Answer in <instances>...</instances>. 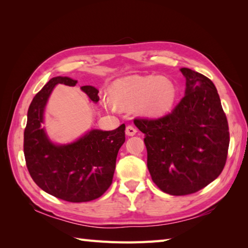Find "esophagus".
I'll return each instance as SVG.
<instances>
[{"label": "esophagus", "mask_w": 248, "mask_h": 248, "mask_svg": "<svg viewBox=\"0 0 248 248\" xmlns=\"http://www.w3.org/2000/svg\"><path fill=\"white\" fill-rule=\"evenodd\" d=\"M136 132H138V130H136L133 125H128V127L125 128V134L128 136H133L136 134Z\"/></svg>", "instance_id": "1"}]
</instances>
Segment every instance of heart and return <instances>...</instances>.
Returning a JSON list of instances; mask_svg holds the SVG:
<instances>
[{"mask_svg": "<svg viewBox=\"0 0 248 248\" xmlns=\"http://www.w3.org/2000/svg\"><path fill=\"white\" fill-rule=\"evenodd\" d=\"M112 99H104L109 109L129 108L138 105L147 116H160L170 110L176 100V87L166 78L156 76H130L116 81L110 87Z\"/></svg>", "mask_w": 248, "mask_h": 248, "instance_id": "obj_1", "label": "heart"}]
</instances>
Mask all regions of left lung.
Instances as JSON below:
<instances>
[{
  "instance_id": "left-lung-1",
  "label": "left lung",
  "mask_w": 248,
  "mask_h": 248,
  "mask_svg": "<svg viewBox=\"0 0 248 248\" xmlns=\"http://www.w3.org/2000/svg\"><path fill=\"white\" fill-rule=\"evenodd\" d=\"M186 96L159 118H134L145 134L147 166L156 186L173 196L196 193L215 180L227 161L229 128L213 82L188 68Z\"/></svg>"
}]
</instances>
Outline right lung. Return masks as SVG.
I'll return each instance as SVG.
<instances>
[{"label":"right lung","mask_w":248,"mask_h":248,"mask_svg":"<svg viewBox=\"0 0 248 248\" xmlns=\"http://www.w3.org/2000/svg\"><path fill=\"white\" fill-rule=\"evenodd\" d=\"M77 83L56 77L36 93L28 110L23 150L30 175L41 189L65 202H85L102 196L112 184L116 157L125 140V125L113 131L92 130L69 145L52 144L41 128L46 103L56 84ZM81 88L92 101H99L97 88Z\"/></svg>","instance_id":"right-lung-1"}]
</instances>
